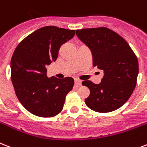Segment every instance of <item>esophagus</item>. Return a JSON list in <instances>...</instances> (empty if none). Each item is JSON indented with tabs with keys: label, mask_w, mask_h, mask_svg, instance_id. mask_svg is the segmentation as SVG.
Here are the masks:
<instances>
[{
	"label": "esophagus",
	"mask_w": 147,
	"mask_h": 147,
	"mask_svg": "<svg viewBox=\"0 0 147 147\" xmlns=\"http://www.w3.org/2000/svg\"><path fill=\"white\" fill-rule=\"evenodd\" d=\"M75 84H76V86H80L82 85V82L80 81L79 79H78V78H76V79H75Z\"/></svg>",
	"instance_id": "1"
}]
</instances>
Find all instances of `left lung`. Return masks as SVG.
I'll return each instance as SVG.
<instances>
[{
  "instance_id": "8db88e82",
  "label": "left lung",
  "mask_w": 147,
  "mask_h": 147,
  "mask_svg": "<svg viewBox=\"0 0 147 147\" xmlns=\"http://www.w3.org/2000/svg\"><path fill=\"white\" fill-rule=\"evenodd\" d=\"M76 35L91 50L92 65L103 70L101 83L83 81L90 95L86 106L98 113H109L125 104L136 87L137 57L125 39L105 27L76 30Z\"/></svg>"
}]
</instances>
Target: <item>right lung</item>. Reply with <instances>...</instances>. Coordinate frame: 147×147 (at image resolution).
Listing matches in <instances>:
<instances>
[{"instance_id":"1","label":"right lung","mask_w":147,"mask_h":147,"mask_svg":"<svg viewBox=\"0 0 147 147\" xmlns=\"http://www.w3.org/2000/svg\"><path fill=\"white\" fill-rule=\"evenodd\" d=\"M75 34V30L43 27L27 36L14 50L11 61V81L18 100L31 113L52 117L62 110L74 79L49 78L46 66L56 61L60 47Z\"/></svg>"}]
</instances>
